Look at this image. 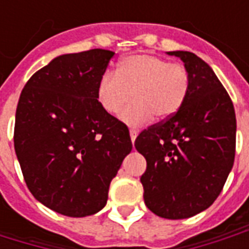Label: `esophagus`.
Instances as JSON below:
<instances>
[{
	"label": "esophagus",
	"mask_w": 249,
	"mask_h": 249,
	"mask_svg": "<svg viewBox=\"0 0 249 249\" xmlns=\"http://www.w3.org/2000/svg\"><path fill=\"white\" fill-rule=\"evenodd\" d=\"M129 135H130V140H132V142H135L136 137H137V130L130 129L129 130Z\"/></svg>",
	"instance_id": "obj_1"
}]
</instances>
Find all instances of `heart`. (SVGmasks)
Listing matches in <instances>:
<instances>
[{"instance_id":"b5f03b06","label":"heart","mask_w":249,"mask_h":249,"mask_svg":"<svg viewBox=\"0 0 249 249\" xmlns=\"http://www.w3.org/2000/svg\"><path fill=\"white\" fill-rule=\"evenodd\" d=\"M191 88V76L183 64L169 62L152 54H133L123 58L116 73L105 71L97 82L96 96L101 108L109 114H121L130 126L172 117L183 107Z\"/></svg>"}]
</instances>
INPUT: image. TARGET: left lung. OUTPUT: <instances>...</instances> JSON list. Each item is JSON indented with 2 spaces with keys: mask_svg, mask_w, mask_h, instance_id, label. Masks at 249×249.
Segmentation results:
<instances>
[{
  "mask_svg": "<svg viewBox=\"0 0 249 249\" xmlns=\"http://www.w3.org/2000/svg\"><path fill=\"white\" fill-rule=\"evenodd\" d=\"M184 62L191 88L172 117L151 125L135 146L146 160L140 181L148 209L187 219L211 207L233 167L236 116L230 94L211 66L191 52H168Z\"/></svg>",
  "mask_w": 249,
  "mask_h": 249,
  "instance_id": "left-lung-1",
  "label": "left lung"
}]
</instances>
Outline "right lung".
<instances>
[{
	"label": "right lung",
	"mask_w": 249,
	"mask_h": 249,
	"mask_svg": "<svg viewBox=\"0 0 249 249\" xmlns=\"http://www.w3.org/2000/svg\"><path fill=\"white\" fill-rule=\"evenodd\" d=\"M113 52L62 54L30 77L16 110L14 149L25 183L57 213H97L132 151L128 126L107 113L96 89Z\"/></svg>",
	"instance_id": "right-lung-1"
}]
</instances>
